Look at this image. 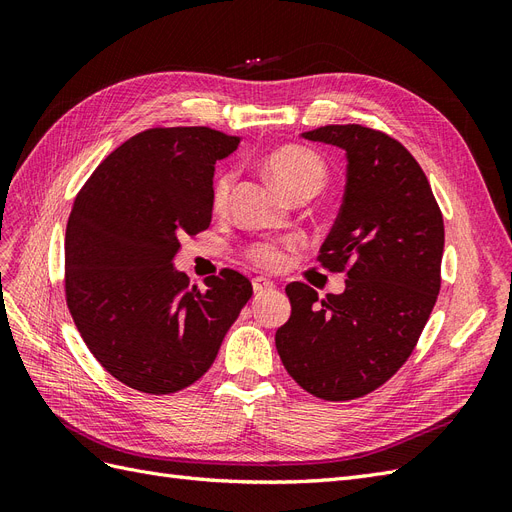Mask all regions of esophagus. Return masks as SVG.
I'll return each mask as SVG.
<instances>
[{
	"label": "esophagus",
	"mask_w": 512,
	"mask_h": 512,
	"mask_svg": "<svg viewBox=\"0 0 512 512\" xmlns=\"http://www.w3.org/2000/svg\"><path fill=\"white\" fill-rule=\"evenodd\" d=\"M254 292L256 294H262V292H273L275 290V284L271 280H267V277H254Z\"/></svg>",
	"instance_id": "obj_1"
}]
</instances>
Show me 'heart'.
Wrapping results in <instances>:
<instances>
[{"label": "heart", "mask_w": 512, "mask_h": 512, "mask_svg": "<svg viewBox=\"0 0 512 512\" xmlns=\"http://www.w3.org/2000/svg\"><path fill=\"white\" fill-rule=\"evenodd\" d=\"M265 168L269 177L280 185V188L290 196L297 198L301 194H318L324 183H327V164L322 162L316 151L303 145H284L271 151ZM235 185V173L224 170L213 181L211 188V207L213 211H222L228 205V198ZM299 247L297 241H258L247 247V258L262 269H280L286 265L288 254Z\"/></svg>", "instance_id": "b5f03b06"}]
</instances>
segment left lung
Instances as JSON below:
<instances>
[{
    "label": "left lung",
    "instance_id": "8db88e82",
    "mask_svg": "<svg viewBox=\"0 0 512 512\" xmlns=\"http://www.w3.org/2000/svg\"><path fill=\"white\" fill-rule=\"evenodd\" d=\"M348 156L342 209L318 262L346 273V290L320 299L286 286L290 320L275 348L314 397L348 401L376 391L408 361L442 284L444 220L412 153L380 130L348 123L303 134Z\"/></svg>",
    "mask_w": 512,
    "mask_h": 512
}]
</instances>
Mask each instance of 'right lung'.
I'll list each match as a JSON object with an SVG mask.
<instances>
[{
	"label": "right lung",
	"instance_id": "add662e5",
	"mask_svg": "<svg viewBox=\"0 0 512 512\" xmlns=\"http://www.w3.org/2000/svg\"><path fill=\"white\" fill-rule=\"evenodd\" d=\"M239 136L149 128L117 147L76 194L66 228L64 290L96 361L147 395L194 384L252 297L235 269L205 280L177 273L183 235L211 224L213 164Z\"/></svg>",
	"mask_w": 512,
	"mask_h": 512
}]
</instances>
